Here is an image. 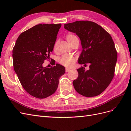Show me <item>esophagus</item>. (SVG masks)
<instances>
[{
	"instance_id": "34e87169",
	"label": "esophagus",
	"mask_w": 131,
	"mask_h": 131,
	"mask_svg": "<svg viewBox=\"0 0 131 131\" xmlns=\"http://www.w3.org/2000/svg\"><path fill=\"white\" fill-rule=\"evenodd\" d=\"M70 70V69H69V68H66V73H67V72H69V71Z\"/></svg>"
}]
</instances>
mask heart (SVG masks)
Segmentation results:
<instances>
[{
  "mask_svg": "<svg viewBox=\"0 0 131 131\" xmlns=\"http://www.w3.org/2000/svg\"><path fill=\"white\" fill-rule=\"evenodd\" d=\"M66 39L71 45L77 40L78 39L76 35L74 34H68L67 35ZM58 45V41L56 40L55 41L53 45V50L56 51ZM59 63L62 65L64 66L67 67H71L73 66V64L76 62V58L72 56H69V55H63L61 57L59 58L58 60Z\"/></svg>",
  "mask_w": 131,
  "mask_h": 131,
  "instance_id": "obj_1",
  "label": "heart"
}]
</instances>
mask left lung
I'll list each match as a JSON object with an SVG mask.
<instances>
[{
	"mask_svg": "<svg viewBox=\"0 0 131 131\" xmlns=\"http://www.w3.org/2000/svg\"><path fill=\"white\" fill-rule=\"evenodd\" d=\"M64 28L76 33L80 38L82 51L78 59L79 64H90L77 69L79 76L73 84L77 92L87 97L102 93L114 76L117 53L109 33L96 23L78 21L67 23Z\"/></svg>",
	"mask_w": 131,
	"mask_h": 131,
	"instance_id": "left-lung-1",
	"label": "left lung"
}]
</instances>
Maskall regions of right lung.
<instances>
[{"instance_id": "1", "label": "right lung", "mask_w": 131, "mask_h": 131, "mask_svg": "<svg viewBox=\"0 0 131 131\" xmlns=\"http://www.w3.org/2000/svg\"><path fill=\"white\" fill-rule=\"evenodd\" d=\"M61 24H39L22 33L13 50L15 72L23 88L31 96L45 98L53 94L59 79L66 72L63 66L53 63L49 68L42 66L50 54Z\"/></svg>"}]
</instances>
